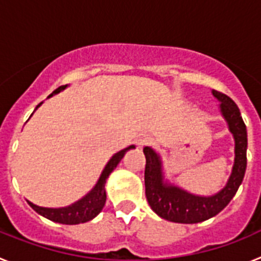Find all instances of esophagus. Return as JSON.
Here are the masks:
<instances>
[{
  "instance_id": "obj_1",
  "label": "esophagus",
  "mask_w": 261,
  "mask_h": 261,
  "mask_svg": "<svg viewBox=\"0 0 261 261\" xmlns=\"http://www.w3.org/2000/svg\"><path fill=\"white\" fill-rule=\"evenodd\" d=\"M153 142V138L147 135H141L137 138V145L138 146H146V145H150Z\"/></svg>"
}]
</instances>
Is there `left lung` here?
I'll return each instance as SVG.
<instances>
[{"mask_svg":"<svg viewBox=\"0 0 261 261\" xmlns=\"http://www.w3.org/2000/svg\"><path fill=\"white\" fill-rule=\"evenodd\" d=\"M213 95L221 102V112L229 124L235 140V162L231 176L221 192L211 197H201L177 187L163 183L162 166L158 154L145 147V193L150 208L165 220L177 223H197L220 213L231 201L238 191L247 166V129L241 111L230 96L213 90Z\"/></svg>","mask_w":261,"mask_h":261,"instance_id":"8db88e82","label":"left lung"}]
</instances>
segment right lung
<instances>
[{
	"mask_svg": "<svg viewBox=\"0 0 261 261\" xmlns=\"http://www.w3.org/2000/svg\"><path fill=\"white\" fill-rule=\"evenodd\" d=\"M65 89V86H60L59 89H56L53 91V94L59 93L60 90ZM52 95V94H50ZM49 95V96H50ZM41 103H39L38 107ZM36 107V108H38ZM133 145L128 146L126 149H123L120 150L119 153L115 154L112 158L110 159V162L107 163V166L103 170L102 175L99 177L98 183L94 187V190L86 195L84 199H81L80 201L74 202L70 206H66V208H60V209H52V208H41V206H38V205L32 204V202H29V205L31 206L36 213H39L40 216L45 217L48 220L53 221V222H59L64 223V225H77V223H84L87 222V221L93 220L94 217L98 216L100 213V211L103 209L106 204V180L107 177L110 176V174L114 171L116 166L119 165V162L121 161V158L124 156L126 150L129 149H133Z\"/></svg>",
	"mask_w": 261,
	"mask_h": 261,
	"instance_id": "add662e5",
	"label": "right lung"
}]
</instances>
